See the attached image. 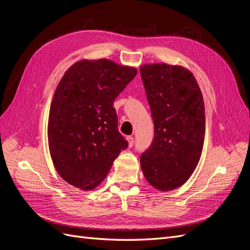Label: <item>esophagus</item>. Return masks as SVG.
<instances>
[{
  "label": "esophagus",
  "mask_w": 250,
  "mask_h": 250,
  "mask_svg": "<svg viewBox=\"0 0 250 250\" xmlns=\"http://www.w3.org/2000/svg\"><path fill=\"white\" fill-rule=\"evenodd\" d=\"M126 139L128 141V145H129V147H132L133 144H134V138L131 137V135H128Z\"/></svg>",
  "instance_id": "obj_1"
}]
</instances>
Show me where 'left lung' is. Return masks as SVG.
Here are the masks:
<instances>
[{
  "label": "left lung",
  "mask_w": 250,
  "mask_h": 250,
  "mask_svg": "<svg viewBox=\"0 0 250 250\" xmlns=\"http://www.w3.org/2000/svg\"><path fill=\"white\" fill-rule=\"evenodd\" d=\"M140 72L154 124L141 167L151 186L171 191L186 183L200 160L206 132L202 94L183 66L145 64Z\"/></svg>",
  "instance_id": "left-lung-1"
}]
</instances>
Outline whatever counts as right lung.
Returning a JSON list of instances; mask_svg holds the SVG:
<instances>
[{"instance_id": "1", "label": "right lung", "mask_w": 250, "mask_h": 250, "mask_svg": "<svg viewBox=\"0 0 250 250\" xmlns=\"http://www.w3.org/2000/svg\"><path fill=\"white\" fill-rule=\"evenodd\" d=\"M138 74L108 59L81 60L65 72L53 97L48 138L53 163L66 183L92 190L128 142L113 102Z\"/></svg>"}]
</instances>
